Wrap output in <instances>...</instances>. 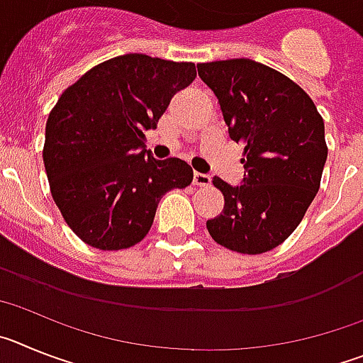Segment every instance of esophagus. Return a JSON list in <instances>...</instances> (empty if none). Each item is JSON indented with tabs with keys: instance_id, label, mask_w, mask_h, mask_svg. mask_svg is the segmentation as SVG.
Instances as JSON below:
<instances>
[{
	"instance_id": "esophagus-1",
	"label": "esophagus",
	"mask_w": 363,
	"mask_h": 363,
	"mask_svg": "<svg viewBox=\"0 0 363 363\" xmlns=\"http://www.w3.org/2000/svg\"><path fill=\"white\" fill-rule=\"evenodd\" d=\"M192 182H194V185H198V187H209L211 176L209 174H200V172H196Z\"/></svg>"
}]
</instances>
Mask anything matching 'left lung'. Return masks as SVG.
I'll use <instances>...</instances> for the list:
<instances>
[{
  "label": "left lung",
  "instance_id": "8db88e82",
  "mask_svg": "<svg viewBox=\"0 0 363 363\" xmlns=\"http://www.w3.org/2000/svg\"><path fill=\"white\" fill-rule=\"evenodd\" d=\"M198 74L218 98L230 140L243 143L247 171L238 187L213 178L225 205L207 230L230 251L262 255L289 238L318 192L327 160L323 118L300 85L264 63H200Z\"/></svg>",
  "mask_w": 363,
  "mask_h": 363
}]
</instances>
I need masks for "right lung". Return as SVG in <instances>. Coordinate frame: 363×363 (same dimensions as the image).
I'll return each mask as SVG.
<instances>
[{
  "mask_svg": "<svg viewBox=\"0 0 363 363\" xmlns=\"http://www.w3.org/2000/svg\"><path fill=\"white\" fill-rule=\"evenodd\" d=\"M194 78V63L125 54L86 70L60 96L45 127L43 163L57 209L86 245H136L163 194L191 185V165L152 158L145 130Z\"/></svg>",
  "mask_w": 363,
  "mask_h": 363,
  "instance_id": "right-lung-1",
  "label": "right lung"
}]
</instances>
